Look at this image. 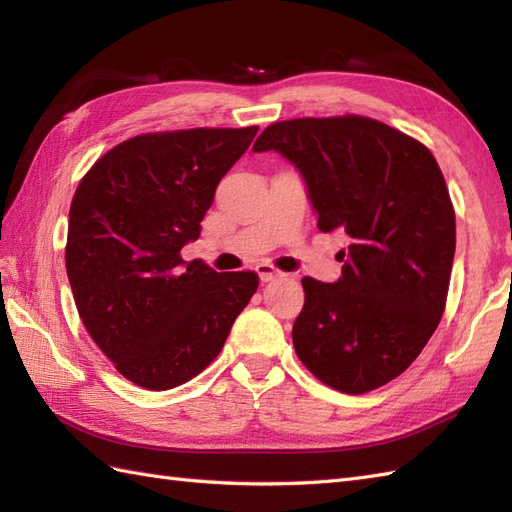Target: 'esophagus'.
Wrapping results in <instances>:
<instances>
[{"label":"esophagus","instance_id":"obj_1","mask_svg":"<svg viewBox=\"0 0 512 512\" xmlns=\"http://www.w3.org/2000/svg\"><path fill=\"white\" fill-rule=\"evenodd\" d=\"M255 273L259 275V279L264 281V284H266V281H273V279L281 277L279 270L273 268L270 264H257V266H255Z\"/></svg>","mask_w":512,"mask_h":512}]
</instances>
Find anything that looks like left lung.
Instances as JSON below:
<instances>
[{"label": "left lung", "mask_w": 512, "mask_h": 512, "mask_svg": "<svg viewBox=\"0 0 512 512\" xmlns=\"http://www.w3.org/2000/svg\"><path fill=\"white\" fill-rule=\"evenodd\" d=\"M270 149L306 182L321 231L347 235L339 281L301 279L297 356L325 385L365 394L416 361L444 312L455 213L442 171L418 140L363 116L275 123L253 145Z\"/></svg>", "instance_id": "obj_1"}]
</instances>
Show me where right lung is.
<instances>
[{
	"instance_id": "right-lung-1",
	"label": "right lung",
	"mask_w": 512,
	"mask_h": 512,
	"mask_svg": "<svg viewBox=\"0 0 512 512\" xmlns=\"http://www.w3.org/2000/svg\"><path fill=\"white\" fill-rule=\"evenodd\" d=\"M257 127L129 138L85 173L70 206L65 270L79 317L127 380L171 389L222 352L255 273H215L180 250Z\"/></svg>"
}]
</instances>
